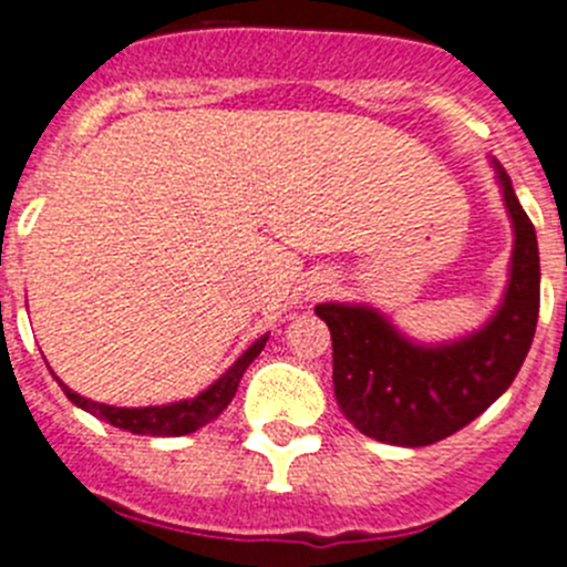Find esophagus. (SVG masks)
Wrapping results in <instances>:
<instances>
[{
  "instance_id": "obj_1",
  "label": "esophagus",
  "mask_w": 567,
  "mask_h": 567,
  "mask_svg": "<svg viewBox=\"0 0 567 567\" xmlns=\"http://www.w3.org/2000/svg\"><path fill=\"white\" fill-rule=\"evenodd\" d=\"M328 288H330V279H319V282H316L313 288H310V296H321Z\"/></svg>"
}]
</instances>
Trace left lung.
<instances>
[{"mask_svg": "<svg viewBox=\"0 0 567 567\" xmlns=\"http://www.w3.org/2000/svg\"><path fill=\"white\" fill-rule=\"evenodd\" d=\"M512 220V262L499 305L481 328L417 341L379 308L321 302L333 339L336 404L361 435L390 446H430L483 415L512 386L539 316V248L512 177L488 157Z\"/></svg>", "mask_w": 567, "mask_h": 567, "instance_id": "obj_1", "label": "left lung"}]
</instances>
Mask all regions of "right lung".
<instances>
[{
	"instance_id": "right-lung-1",
	"label": "right lung",
	"mask_w": 567,
	"mask_h": 567,
	"mask_svg": "<svg viewBox=\"0 0 567 567\" xmlns=\"http://www.w3.org/2000/svg\"><path fill=\"white\" fill-rule=\"evenodd\" d=\"M265 333L248 347L246 353L239 355L226 372H223L220 379L212 381L206 390H200L197 395L192 398H181V401H172V404H161V406H112V404H99L93 398L79 395L75 390H70L64 381L59 379L53 372V379L59 381V386L64 390V395L73 401L79 410L90 412V415L101 417V421L112 423V426H118V430L132 432V435H152V437H181L188 435V432H197L200 426L212 423L214 417L220 415L228 404H231L234 392H237L239 379H243V372L248 370L254 359L262 353L265 341H268Z\"/></svg>"
}]
</instances>
